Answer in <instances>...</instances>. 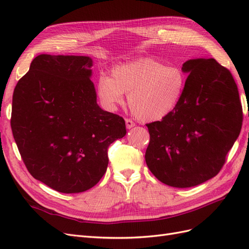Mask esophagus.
Here are the masks:
<instances>
[{"label": "esophagus", "instance_id": "34e87169", "mask_svg": "<svg viewBox=\"0 0 249 249\" xmlns=\"http://www.w3.org/2000/svg\"><path fill=\"white\" fill-rule=\"evenodd\" d=\"M125 125H126V129H131V127H133L135 125L134 122H132L131 119H125Z\"/></svg>", "mask_w": 249, "mask_h": 249}]
</instances>
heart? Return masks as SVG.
<instances>
[{
	"label": "heart",
	"instance_id": "1",
	"mask_svg": "<svg viewBox=\"0 0 249 249\" xmlns=\"http://www.w3.org/2000/svg\"><path fill=\"white\" fill-rule=\"evenodd\" d=\"M186 86L184 71L175 65H164L155 59H139L118 65L111 78L101 76L97 95L102 104L114 110L127 94V106L141 122H156L171 113Z\"/></svg>",
	"mask_w": 249,
	"mask_h": 249
}]
</instances>
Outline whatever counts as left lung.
Returning <instances> with one entry per match:
<instances>
[{"label":"left lung","mask_w":249,"mask_h":249,"mask_svg":"<svg viewBox=\"0 0 249 249\" xmlns=\"http://www.w3.org/2000/svg\"><path fill=\"white\" fill-rule=\"evenodd\" d=\"M182 97L161 122L147 124V167L160 182L188 188L205 183L222 168L242 126L238 87L215 59H191Z\"/></svg>","instance_id":"1"}]
</instances>
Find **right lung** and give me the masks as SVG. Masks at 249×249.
<instances>
[{
  "instance_id": "right-lung-1",
  "label": "right lung",
  "mask_w": 249,
  "mask_h": 249,
  "mask_svg": "<svg viewBox=\"0 0 249 249\" xmlns=\"http://www.w3.org/2000/svg\"><path fill=\"white\" fill-rule=\"evenodd\" d=\"M92 59H33L14 88L11 129L31 176L61 193L84 192L100 182L108 147L126 134L123 117L96 103Z\"/></svg>"
}]
</instances>
